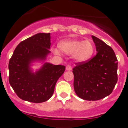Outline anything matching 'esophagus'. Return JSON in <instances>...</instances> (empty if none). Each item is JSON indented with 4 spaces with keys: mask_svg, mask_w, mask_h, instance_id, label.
Returning a JSON list of instances; mask_svg holds the SVG:
<instances>
[{
    "mask_svg": "<svg viewBox=\"0 0 128 128\" xmlns=\"http://www.w3.org/2000/svg\"><path fill=\"white\" fill-rule=\"evenodd\" d=\"M72 68V66L70 65H66V70H71Z\"/></svg>",
    "mask_w": 128,
    "mask_h": 128,
    "instance_id": "1",
    "label": "esophagus"
}]
</instances>
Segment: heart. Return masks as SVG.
<instances>
[{
  "label": "heart",
  "instance_id": "1",
  "mask_svg": "<svg viewBox=\"0 0 128 128\" xmlns=\"http://www.w3.org/2000/svg\"><path fill=\"white\" fill-rule=\"evenodd\" d=\"M60 50L66 55L72 56L77 62L83 63L88 61L93 56L95 47L90 40L76 39H66L62 40L59 44ZM53 52L59 55L60 52L58 48H53Z\"/></svg>",
  "mask_w": 128,
  "mask_h": 128
}]
</instances>
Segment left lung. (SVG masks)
Masks as SVG:
<instances>
[{
	"mask_svg": "<svg viewBox=\"0 0 128 128\" xmlns=\"http://www.w3.org/2000/svg\"><path fill=\"white\" fill-rule=\"evenodd\" d=\"M98 52L87 62L77 63L73 68L74 88L79 98L98 100L112 94L117 82V59L114 50L92 36Z\"/></svg>",
	"mask_w": 128,
	"mask_h": 128,
	"instance_id": "obj_1",
	"label": "left lung"
}]
</instances>
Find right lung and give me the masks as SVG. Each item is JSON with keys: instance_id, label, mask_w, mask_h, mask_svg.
<instances>
[{"instance_id": "obj_1", "label": "right lung", "mask_w": 128, "mask_h": 128, "mask_svg": "<svg viewBox=\"0 0 128 128\" xmlns=\"http://www.w3.org/2000/svg\"><path fill=\"white\" fill-rule=\"evenodd\" d=\"M50 33H38L20 42L14 49L9 62V81L22 100L35 103L48 100L65 72L64 65L45 62L50 53ZM37 61L43 65L34 72L31 66Z\"/></svg>"}]
</instances>
